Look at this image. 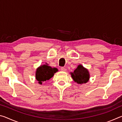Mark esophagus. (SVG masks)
I'll use <instances>...</instances> for the list:
<instances>
[{"mask_svg":"<svg viewBox=\"0 0 122 122\" xmlns=\"http://www.w3.org/2000/svg\"><path fill=\"white\" fill-rule=\"evenodd\" d=\"M61 71H66V69L65 68H64V67H61Z\"/></svg>","mask_w":122,"mask_h":122,"instance_id":"1","label":"esophagus"}]
</instances>
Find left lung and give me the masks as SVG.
Listing matches in <instances>:
<instances>
[{"label":"left lung","instance_id":"1","mask_svg":"<svg viewBox=\"0 0 122 122\" xmlns=\"http://www.w3.org/2000/svg\"><path fill=\"white\" fill-rule=\"evenodd\" d=\"M71 75L74 81L78 84L86 83L89 79V74L88 70L84 68L82 65L78 66L73 73H71Z\"/></svg>","mask_w":122,"mask_h":122}]
</instances>
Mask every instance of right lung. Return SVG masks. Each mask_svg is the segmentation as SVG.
Returning <instances> with one entry per match:
<instances>
[{
    "label": "right lung",
    "mask_w": 122,
    "mask_h": 122,
    "mask_svg": "<svg viewBox=\"0 0 122 122\" xmlns=\"http://www.w3.org/2000/svg\"><path fill=\"white\" fill-rule=\"evenodd\" d=\"M57 71L55 68H51L47 65H44L40 66L36 70V77L39 83L42 84L43 82L49 80L53 77L54 73Z\"/></svg>",
    "instance_id": "obj_1"
}]
</instances>
